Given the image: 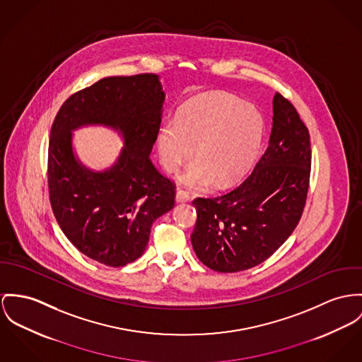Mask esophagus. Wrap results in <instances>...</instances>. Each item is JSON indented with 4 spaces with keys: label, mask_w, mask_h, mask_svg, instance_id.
I'll return each instance as SVG.
<instances>
[{
    "label": "esophagus",
    "mask_w": 362,
    "mask_h": 362,
    "mask_svg": "<svg viewBox=\"0 0 362 362\" xmlns=\"http://www.w3.org/2000/svg\"><path fill=\"white\" fill-rule=\"evenodd\" d=\"M189 199H190L189 192H186V190H183V189H177V192H176V201H177V202H186V201H189Z\"/></svg>",
    "instance_id": "1"
}]
</instances>
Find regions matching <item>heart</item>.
Wrapping results in <instances>:
<instances>
[{
	"mask_svg": "<svg viewBox=\"0 0 362 362\" xmlns=\"http://www.w3.org/2000/svg\"><path fill=\"white\" fill-rule=\"evenodd\" d=\"M266 131V119L253 105L223 92H208L187 102L177 119H167L157 148L167 172H176L194 151L180 175L192 187L231 185L252 167Z\"/></svg>",
	"mask_w": 362,
	"mask_h": 362,
	"instance_id": "heart-1",
	"label": "heart"
}]
</instances>
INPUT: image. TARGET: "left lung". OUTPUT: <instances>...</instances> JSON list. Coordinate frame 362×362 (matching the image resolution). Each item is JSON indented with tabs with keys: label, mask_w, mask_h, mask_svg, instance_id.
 <instances>
[{
	"label": "left lung",
	"mask_w": 362,
	"mask_h": 362,
	"mask_svg": "<svg viewBox=\"0 0 362 362\" xmlns=\"http://www.w3.org/2000/svg\"><path fill=\"white\" fill-rule=\"evenodd\" d=\"M270 141L248 177L231 192L197 197L192 244L219 273L248 270L269 259L293 233L310 187V134L295 106L273 99Z\"/></svg>",
	"instance_id": "left-lung-1"
}]
</instances>
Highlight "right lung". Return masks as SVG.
I'll return each instance as SVG.
<instances>
[{
	"instance_id": "right-lung-1",
	"label": "right lung",
	"mask_w": 362,
	"mask_h": 362,
	"mask_svg": "<svg viewBox=\"0 0 362 362\" xmlns=\"http://www.w3.org/2000/svg\"><path fill=\"white\" fill-rule=\"evenodd\" d=\"M164 99L156 74L107 77L73 93L56 114L48 146L51 206L70 243L102 264L135 262L154 221L175 205V182L148 158ZM83 123L122 129L126 148L112 170L95 174L74 158L71 131Z\"/></svg>"
}]
</instances>
